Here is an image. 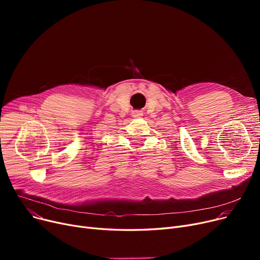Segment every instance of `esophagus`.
Masks as SVG:
<instances>
[{
    "label": "esophagus",
    "instance_id": "obj_1",
    "mask_svg": "<svg viewBox=\"0 0 260 260\" xmlns=\"http://www.w3.org/2000/svg\"><path fill=\"white\" fill-rule=\"evenodd\" d=\"M140 116H141V114L138 113V112L133 113V117H134V118H140Z\"/></svg>",
    "mask_w": 260,
    "mask_h": 260
}]
</instances>
